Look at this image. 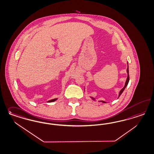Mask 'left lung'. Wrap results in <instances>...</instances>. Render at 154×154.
<instances>
[{
	"label": "left lung",
	"instance_id": "8db88e82",
	"mask_svg": "<svg viewBox=\"0 0 154 154\" xmlns=\"http://www.w3.org/2000/svg\"><path fill=\"white\" fill-rule=\"evenodd\" d=\"M127 64H128V68H127V70H126V72H127V74H128V77H127V79H126V82H125V84L124 87V88H122V89H121V91H119V96H121V94H122V92H124V89H125V88L126 87V86L128 85V83H129V66H128V62L127 63ZM118 97V98H119ZM91 98L93 100H94V101H96V100L94 97H91ZM99 102H101V103H106V102H105L104 101H103V100H101V101H99Z\"/></svg>",
	"mask_w": 154,
	"mask_h": 154
}]
</instances>
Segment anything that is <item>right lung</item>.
Wrapping results in <instances>:
<instances>
[{
	"label": "right lung",
	"instance_id": "right-lung-1",
	"mask_svg": "<svg viewBox=\"0 0 154 154\" xmlns=\"http://www.w3.org/2000/svg\"><path fill=\"white\" fill-rule=\"evenodd\" d=\"M58 99L57 98H56V99H54L50 100L49 101H48V103H51V102H53V101H55V100H57Z\"/></svg>",
	"mask_w": 154,
	"mask_h": 154
}]
</instances>
